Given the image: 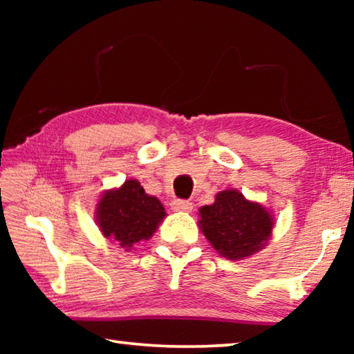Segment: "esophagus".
<instances>
[{"mask_svg": "<svg viewBox=\"0 0 354 354\" xmlns=\"http://www.w3.org/2000/svg\"><path fill=\"white\" fill-rule=\"evenodd\" d=\"M192 207H194V205L187 200H175L171 203V209L176 212H190Z\"/></svg>", "mask_w": 354, "mask_h": 354, "instance_id": "1", "label": "esophagus"}]
</instances>
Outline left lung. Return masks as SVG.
I'll return each mask as SVG.
<instances>
[{"label":"left lung","mask_w":354,"mask_h":354,"mask_svg":"<svg viewBox=\"0 0 354 354\" xmlns=\"http://www.w3.org/2000/svg\"><path fill=\"white\" fill-rule=\"evenodd\" d=\"M198 223L209 243L231 261L261 251L273 230L272 214L234 189L218 192L212 205L203 206Z\"/></svg>","instance_id":"left-lung-1"}]
</instances>
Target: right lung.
Returning a JSON list of instances; mask_svg holds the SVG:
<instances>
[{
  "instance_id": "obj_1",
  "label": "right lung",
  "mask_w": 354,
  "mask_h": 354,
  "mask_svg": "<svg viewBox=\"0 0 354 354\" xmlns=\"http://www.w3.org/2000/svg\"><path fill=\"white\" fill-rule=\"evenodd\" d=\"M95 214L103 236L115 239L127 250L137 242L148 241L167 215L162 203L145 194L136 179H128L118 189L106 190Z\"/></svg>"
}]
</instances>
